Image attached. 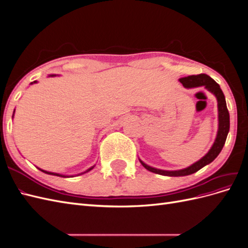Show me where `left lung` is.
Instances as JSON below:
<instances>
[{"label":"left lung","instance_id":"left-lung-1","mask_svg":"<svg viewBox=\"0 0 248 248\" xmlns=\"http://www.w3.org/2000/svg\"><path fill=\"white\" fill-rule=\"evenodd\" d=\"M179 81L181 82L183 87L190 89V88H197V87H205L209 92H211L217 99V108H218V130L215 140L211 149L209 150L208 153L202 157L200 160L194 162L191 166L187 167L182 170H159L148 166L144 161H141L140 158V162L141 166L146 170L155 172V174L162 175V176H169V177H181V176H188L193 174V172L198 171L202 168H204L207 164L211 163L222 150L224 142H226L228 133L230 130V114L227 108V102L224 95L221 91L219 85L210 78L207 74H198V76H189L186 78H180Z\"/></svg>","mask_w":248,"mask_h":248}]
</instances>
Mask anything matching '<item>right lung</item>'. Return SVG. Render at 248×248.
Returning a JSON list of instances; mask_svg holds the SVG:
<instances>
[{
    "label": "right lung",
    "mask_w": 248,
    "mask_h": 248,
    "mask_svg": "<svg viewBox=\"0 0 248 248\" xmlns=\"http://www.w3.org/2000/svg\"><path fill=\"white\" fill-rule=\"evenodd\" d=\"M49 77H55L54 74H50ZM37 82V80H34L33 82H31V85H33V84H36ZM14 111H16V109H14ZM14 111H13V116H14ZM13 116H12V118H13ZM94 167L95 166H93V167H91L90 169H88L86 171H84V172H80V174H78V176H79V175H82V174H85V172H88V171H90L91 170H93L94 169ZM38 170H40L41 171H43V172H46V174H47V175H52V176H58V177H63V178H69V177H74V176H66V175H62V174H58V172H51V171H47V170H41V169H39L38 168Z\"/></svg>",
    "instance_id": "add662e5"
}]
</instances>
